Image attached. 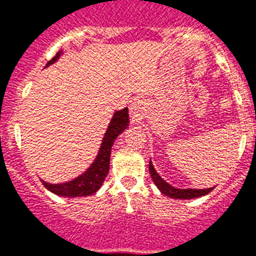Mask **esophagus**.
<instances>
[{"mask_svg": "<svg viewBox=\"0 0 256 256\" xmlns=\"http://www.w3.org/2000/svg\"><path fill=\"white\" fill-rule=\"evenodd\" d=\"M136 104H132V116H134V114H136Z\"/></svg>", "mask_w": 256, "mask_h": 256, "instance_id": "34e87169", "label": "esophagus"}]
</instances>
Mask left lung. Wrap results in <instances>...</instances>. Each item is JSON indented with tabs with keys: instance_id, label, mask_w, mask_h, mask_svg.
<instances>
[{
	"instance_id": "obj_1",
	"label": "left lung",
	"mask_w": 256,
	"mask_h": 256,
	"mask_svg": "<svg viewBox=\"0 0 256 256\" xmlns=\"http://www.w3.org/2000/svg\"><path fill=\"white\" fill-rule=\"evenodd\" d=\"M148 171H150V175H152V180L156 184V187L160 188V192L164 195H168L170 198L175 199H192L198 198V196H203V195L208 194L210 191H212L214 187H210V188H203V190H196V188H175V187L170 186L168 182H164V179L160 178V174L156 172L154 166H152V160L148 162Z\"/></svg>"
}]
</instances>
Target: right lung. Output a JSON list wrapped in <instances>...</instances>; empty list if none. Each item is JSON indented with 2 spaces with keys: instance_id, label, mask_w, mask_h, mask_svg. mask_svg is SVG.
Instances as JSON below:
<instances>
[{
  "instance_id": "obj_1",
  "label": "right lung",
  "mask_w": 256,
  "mask_h": 256,
  "mask_svg": "<svg viewBox=\"0 0 256 256\" xmlns=\"http://www.w3.org/2000/svg\"><path fill=\"white\" fill-rule=\"evenodd\" d=\"M61 50L50 60L46 66L52 65L57 61L60 56H61ZM128 108H124V110L116 112L112 116V122L108 124V128L106 134L104 136L102 144H100V152L96 156L94 164L86 170L82 175H80L78 178L70 180L66 183H60V184H53V183H48L45 180H42L44 186L54 192L56 195H61V196H66V198H76V196H88L94 192L102 186L104 178L108 172V168H110V154H112V146L114 144V140L120 132H124V128H128Z\"/></svg>"
}]
</instances>
